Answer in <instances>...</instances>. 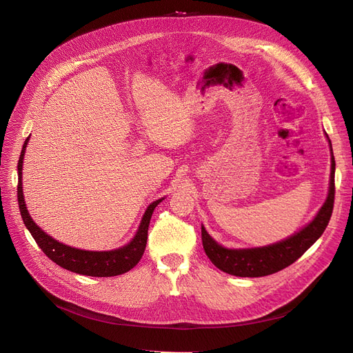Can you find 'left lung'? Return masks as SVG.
Instances as JSON below:
<instances>
[{
    "mask_svg": "<svg viewBox=\"0 0 353 353\" xmlns=\"http://www.w3.org/2000/svg\"><path fill=\"white\" fill-rule=\"evenodd\" d=\"M330 143V141H329ZM332 148V145H330ZM335 203V157L332 154L330 186L325 205L319 210L318 216L299 233L290 236L279 243L265 248L232 250L216 243L209 233L201 226L203 248L212 263L229 274L240 277H261L279 272L298 259L322 236L325 232Z\"/></svg>",
    "mask_w": 353,
    "mask_h": 353,
    "instance_id": "obj_1",
    "label": "left lung"
}]
</instances>
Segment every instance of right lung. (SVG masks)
I'll use <instances>...</instances> for the list:
<instances>
[{
    "mask_svg": "<svg viewBox=\"0 0 353 353\" xmlns=\"http://www.w3.org/2000/svg\"><path fill=\"white\" fill-rule=\"evenodd\" d=\"M28 139L30 137L26 139L20 160H18L17 196H18V205H20V212L24 220V225L30 230L37 245L40 246V249L46 253V256L51 259L54 263H57L59 266L79 274L108 277V276L123 274L130 269H133L140 262V259L144 253V249L147 245L148 225H150L152 214L156 206L161 201V199L153 201L152 205L148 206V209L143 216L136 237L124 248H120L117 250H110V252H88V250H80V249L65 246L57 242V240H54L52 237H50L48 234H46L39 226H37L26 208L24 194H23V181H21L23 172L21 170H23V160H24V153H26Z\"/></svg>",
    "mask_w": 353,
    "mask_h": 353,
    "instance_id": "right-lung-1",
    "label": "right lung"
}]
</instances>
